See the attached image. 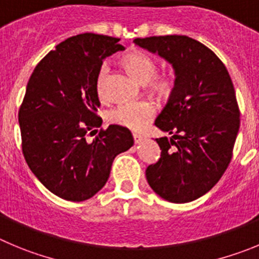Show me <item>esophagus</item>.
I'll use <instances>...</instances> for the list:
<instances>
[{
  "label": "esophagus",
  "mask_w": 259,
  "mask_h": 259,
  "mask_svg": "<svg viewBox=\"0 0 259 259\" xmlns=\"http://www.w3.org/2000/svg\"><path fill=\"white\" fill-rule=\"evenodd\" d=\"M133 138H134L135 144H141L142 142L146 139V137H144V135H141V134H133Z\"/></svg>",
  "instance_id": "esophagus-1"
}]
</instances>
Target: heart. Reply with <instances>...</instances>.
Wrapping results in <instances>:
<instances>
[{
    "instance_id": "heart-1",
    "label": "heart",
    "mask_w": 259,
    "mask_h": 259,
    "mask_svg": "<svg viewBox=\"0 0 259 259\" xmlns=\"http://www.w3.org/2000/svg\"><path fill=\"white\" fill-rule=\"evenodd\" d=\"M124 66L132 72V75L142 84H151L152 89L156 93L165 96L171 91L172 83L166 76H156L157 67L156 61L148 55L141 51H133L127 53L122 59ZM108 75V65L103 64L97 76V89L101 96L105 94L106 81ZM156 107L149 101H135V102H125L116 106L108 112V120L118 126L126 127L130 130H142L153 117Z\"/></svg>"
}]
</instances>
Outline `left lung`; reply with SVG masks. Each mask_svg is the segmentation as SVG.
<instances>
[{
    "instance_id": "8db88e82",
    "label": "left lung",
    "mask_w": 259,
    "mask_h": 259,
    "mask_svg": "<svg viewBox=\"0 0 259 259\" xmlns=\"http://www.w3.org/2000/svg\"><path fill=\"white\" fill-rule=\"evenodd\" d=\"M134 43L172 66L170 100L154 125L161 158L146 170L156 194L188 203L208 193L228 168L240 126L235 89L221 60L187 35L137 38Z\"/></svg>"
}]
</instances>
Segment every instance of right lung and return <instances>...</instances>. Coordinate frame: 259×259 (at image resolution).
<instances>
[{"label":"right lung","instance_id":"1","mask_svg":"<svg viewBox=\"0 0 259 259\" xmlns=\"http://www.w3.org/2000/svg\"><path fill=\"white\" fill-rule=\"evenodd\" d=\"M118 38L83 33L35 66L19 110L23 153L31 172L57 197L81 202L100 192L113 159L134 144L129 129L102 125L97 76L103 60L125 47Z\"/></svg>","mask_w":259,"mask_h":259}]
</instances>
